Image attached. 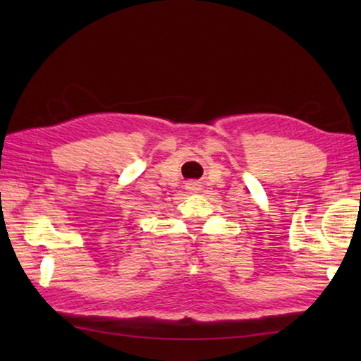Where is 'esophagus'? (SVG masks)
Here are the masks:
<instances>
[{
  "label": "esophagus",
  "mask_w": 361,
  "mask_h": 361,
  "mask_svg": "<svg viewBox=\"0 0 361 361\" xmlns=\"http://www.w3.org/2000/svg\"><path fill=\"white\" fill-rule=\"evenodd\" d=\"M188 189L192 190V192H197V190H198V185H189Z\"/></svg>",
  "instance_id": "esophagus-1"
}]
</instances>
